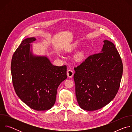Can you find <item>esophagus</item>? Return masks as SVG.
Masks as SVG:
<instances>
[{"instance_id":"obj_1","label":"esophagus","mask_w":132,"mask_h":132,"mask_svg":"<svg viewBox=\"0 0 132 132\" xmlns=\"http://www.w3.org/2000/svg\"><path fill=\"white\" fill-rule=\"evenodd\" d=\"M73 71L71 69H68L67 71V75L68 77L69 78H72V76H73Z\"/></svg>"}]
</instances>
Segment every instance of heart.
I'll list each match as a JSON object with an SVG mask.
<instances>
[{
    "label": "heart",
    "instance_id": "heart-1",
    "mask_svg": "<svg viewBox=\"0 0 132 132\" xmlns=\"http://www.w3.org/2000/svg\"><path fill=\"white\" fill-rule=\"evenodd\" d=\"M84 58V55L82 54H80L77 56V60H82Z\"/></svg>",
    "mask_w": 132,
    "mask_h": 132
}]
</instances>
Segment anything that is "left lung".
<instances>
[{
	"label": "left lung",
	"mask_w": 132,
	"mask_h": 132,
	"mask_svg": "<svg viewBox=\"0 0 132 132\" xmlns=\"http://www.w3.org/2000/svg\"><path fill=\"white\" fill-rule=\"evenodd\" d=\"M100 53L91 55L75 67L77 102L83 110H99L114 98L120 86L123 63L114 44L103 41Z\"/></svg>",
	"instance_id": "8db88e82"
}]
</instances>
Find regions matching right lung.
I'll return each instance as SVG.
<instances>
[{
    "label": "right lung",
    "mask_w": 132,
    "mask_h": 132,
    "mask_svg": "<svg viewBox=\"0 0 132 132\" xmlns=\"http://www.w3.org/2000/svg\"><path fill=\"white\" fill-rule=\"evenodd\" d=\"M30 37L14 52L11 71L15 93L25 104L36 111L50 109L55 104L57 88L67 78V66H54L46 56H35Z\"/></svg>",
    "instance_id": "right-lung-1"
}]
</instances>
